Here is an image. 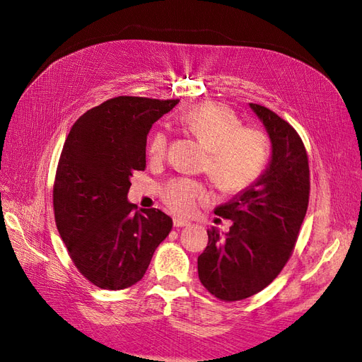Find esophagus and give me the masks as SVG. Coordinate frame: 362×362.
<instances>
[{
	"label": "esophagus",
	"instance_id": "1",
	"mask_svg": "<svg viewBox=\"0 0 362 362\" xmlns=\"http://www.w3.org/2000/svg\"><path fill=\"white\" fill-rule=\"evenodd\" d=\"M173 225L177 226V228H181V226H187V225H190V222H189V221H185V218H181V217H175V218H173Z\"/></svg>",
	"mask_w": 362,
	"mask_h": 362
}]
</instances>
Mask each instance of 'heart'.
I'll return each mask as SVG.
<instances>
[{
    "label": "heart",
    "instance_id": "b5f03b06",
    "mask_svg": "<svg viewBox=\"0 0 362 362\" xmlns=\"http://www.w3.org/2000/svg\"><path fill=\"white\" fill-rule=\"evenodd\" d=\"M180 122L210 149L208 175L222 192H243L258 180L269 157L267 137L261 129L242 127L237 115L221 104L192 107L180 116ZM166 149L168 136L157 131L151 139L149 154L161 158ZM206 201L205 187L193 180H175L164 190V202L180 214H192Z\"/></svg>",
    "mask_w": 362,
    "mask_h": 362
}]
</instances>
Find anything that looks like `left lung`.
<instances>
[{
	"label": "left lung",
	"mask_w": 362,
	"mask_h": 362,
	"mask_svg": "<svg viewBox=\"0 0 362 362\" xmlns=\"http://www.w3.org/2000/svg\"><path fill=\"white\" fill-rule=\"evenodd\" d=\"M264 125L272 157L258 180L214 213L233 221L222 237L208 229L198 257L202 286L217 299L242 300L275 279L291 257L310 199V166L296 129L267 107L249 104Z\"/></svg>",
	"instance_id": "left-lung-1"
}]
</instances>
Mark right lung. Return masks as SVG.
<instances>
[{
  "label": "right lung",
  "mask_w": 362,
  "mask_h": 362,
  "mask_svg": "<svg viewBox=\"0 0 362 362\" xmlns=\"http://www.w3.org/2000/svg\"><path fill=\"white\" fill-rule=\"evenodd\" d=\"M178 100L117 96L87 110L64 141L52 202L59 234L86 279L104 290L139 282L172 229L157 208L134 211L129 178L146 168L152 124Z\"/></svg>",
  "instance_id": "1"
}]
</instances>
